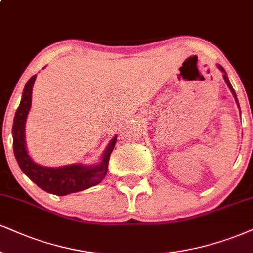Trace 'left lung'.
Returning a JSON list of instances; mask_svg holds the SVG:
<instances>
[{"mask_svg": "<svg viewBox=\"0 0 253 253\" xmlns=\"http://www.w3.org/2000/svg\"><path fill=\"white\" fill-rule=\"evenodd\" d=\"M218 68H219V69L222 70L223 73H224V75H223V77H224V81H225V82H226L227 86H229V89L231 90V92H232L233 97H235V99H236V103H237V105H238V107H239V104H238V99H237V95H236L235 90H233V88H232V85H231V84H230V81H229V79H227V76H226V73H225V70H224V68L222 67V65H218Z\"/></svg>", "mask_w": 253, "mask_h": 253, "instance_id": "8db88e82", "label": "left lung"}]
</instances>
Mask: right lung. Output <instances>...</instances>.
I'll list each match as a JSON object with an SVG mask.
<instances>
[{"mask_svg":"<svg viewBox=\"0 0 253 253\" xmlns=\"http://www.w3.org/2000/svg\"><path fill=\"white\" fill-rule=\"evenodd\" d=\"M35 80L36 75H34L24 86L12 124V148L21 170L41 189L57 196L82 191L101 183L108 172L109 158L116 144L117 136H115L108 145L101 163L93 167L73 164L62 168H46L34 163L29 157L24 141V124L31 105V91Z\"/></svg>","mask_w":253,"mask_h":253,"instance_id":"add662e5","label":"right lung"}]
</instances>
